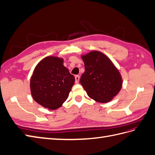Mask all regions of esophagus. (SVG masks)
<instances>
[{
	"mask_svg": "<svg viewBox=\"0 0 155 155\" xmlns=\"http://www.w3.org/2000/svg\"><path fill=\"white\" fill-rule=\"evenodd\" d=\"M80 75H76L75 76V84H78L79 83V81H80Z\"/></svg>",
	"mask_w": 155,
	"mask_h": 155,
	"instance_id": "1",
	"label": "esophagus"
}]
</instances>
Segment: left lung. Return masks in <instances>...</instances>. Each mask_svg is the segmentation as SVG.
I'll return each instance as SVG.
<instances>
[{"mask_svg": "<svg viewBox=\"0 0 155 155\" xmlns=\"http://www.w3.org/2000/svg\"><path fill=\"white\" fill-rule=\"evenodd\" d=\"M85 72L80 84L87 95L97 102L106 103L113 99L121 90V74L108 57L97 51L81 55Z\"/></svg>", "mask_w": 155, "mask_h": 155, "instance_id": "obj_1", "label": "left lung"}]
</instances>
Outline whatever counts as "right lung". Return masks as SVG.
Listing matches in <instances>:
<instances>
[{
	"instance_id": "add662e5",
	"label": "right lung",
	"mask_w": 155,
	"mask_h": 155,
	"mask_svg": "<svg viewBox=\"0 0 155 155\" xmlns=\"http://www.w3.org/2000/svg\"><path fill=\"white\" fill-rule=\"evenodd\" d=\"M63 62L62 58L47 56L37 64L30 80L33 99L50 110L62 106L75 82L74 76Z\"/></svg>"
}]
</instances>
